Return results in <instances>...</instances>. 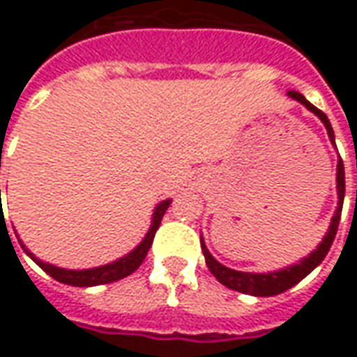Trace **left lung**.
Here are the masks:
<instances>
[{
	"label": "left lung",
	"mask_w": 357,
	"mask_h": 357,
	"mask_svg": "<svg viewBox=\"0 0 357 357\" xmlns=\"http://www.w3.org/2000/svg\"><path fill=\"white\" fill-rule=\"evenodd\" d=\"M289 97L298 101L300 105H304L310 112H314L315 116L319 118L325 126V130L329 133L331 143L335 145V132H333V126H331L329 118L325 116V112L314 107L312 102L307 101L306 97L298 91H289ZM337 195H338V206L335 210V216L331 218L329 231L325 233L323 241L317 245L315 250H312L306 258H302L298 264H292V266H287L283 269H277V271H268V273H250V271H237V269H231L220 264L210 255V250L204 245V239L201 237V248L202 255H204V260H206V266H208L210 273L216 277L218 281L222 284H225L227 289L231 291L243 292V294H252V296H273V294H281V292L289 291L291 287H294L296 283H300L307 273H312L319 264L323 262V258L329 252L331 245L335 241V235H337L338 222H340V212H342V202H344V164H342V158H338L337 164Z\"/></svg>",
	"instance_id": "left-lung-1"
}]
</instances>
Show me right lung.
<instances>
[{
    "mask_svg": "<svg viewBox=\"0 0 357 357\" xmlns=\"http://www.w3.org/2000/svg\"><path fill=\"white\" fill-rule=\"evenodd\" d=\"M0 197H1V189H0ZM172 199H166V201H160L155 206V212H153V220H151V227H149L147 235L143 237L137 247L130 250L128 255L118 258L114 262L105 264V266H99V268H89V269H66V268H57L53 264H47L36 258L30 250H28L22 241L19 239L20 247L24 248L32 260H34L40 268L51 275L53 279H57L59 283L65 284H73V287H95V284H105V283H112V281H118V279H124V277L132 275L135 269L139 268L141 262L145 260L147 256L149 248L153 245V239H155L156 229L160 227V222H162V216L166 214V210L170 206Z\"/></svg>",
    "mask_w": 357,
    "mask_h": 357,
    "instance_id": "add662e5",
    "label": "right lung"
}]
</instances>
